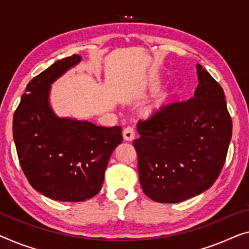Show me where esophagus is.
<instances>
[{
    "label": "esophagus",
    "instance_id": "1",
    "mask_svg": "<svg viewBox=\"0 0 249 249\" xmlns=\"http://www.w3.org/2000/svg\"><path fill=\"white\" fill-rule=\"evenodd\" d=\"M123 137L125 141H133L135 137V131H134V127H132V126H127V127L124 128L123 131Z\"/></svg>",
    "mask_w": 249,
    "mask_h": 249
}]
</instances>
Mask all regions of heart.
<instances>
[{
	"label": "heart",
	"mask_w": 249,
	"mask_h": 249,
	"mask_svg": "<svg viewBox=\"0 0 249 249\" xmlns=\"http://www.w3.org/2000/svg\"><path fill=\"white\" fill-rule=\"evenodd\" d=\"M166 99H168V96H166L165 94H163V95H161V96H159V97L154 101V103L152 104V105L150 106V110L161 108V107L165 104Z\"/></svg>",
	"instance_id": "1"
}]
</instances>
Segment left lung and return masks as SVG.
<instances>
[{
	"label": "left lung",
	"instance_id": "left-lung-1",
	"mask_svg": "<svg viewBox=\"0 0 249 249\" xmlns=\"http://www.w3.org/2000/svg\"><path fill=\"white\" fill-rule=\"evenodd\" d=\"M192 98L163 106L137 123L133 145L144 194L176 203L214 183L225 164L232 122L224 90L201 65Z\"/></svg>",
	"mask_w": 249,
	"mask_h": 249
}]
</instances>
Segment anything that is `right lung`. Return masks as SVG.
Segmentation results:
<instances>
[{
  "label": "right lung",
  "mask_w": 249,
  "mask_h": 249,
  "mask_svg": "<svg viewBox=\"0 0 249 249\" xmlns=\"http://www.w3.org/2000/svg\"><path fill=\"white\" fill-rule=\"evenodd\" d=\"M79 61V55L72 54L33 78L13 116L24 176L33 189L57 201H84L97 195L110 154L123 141L121 126L59 118L51 110L50 85Z\"/></svg>",
  "instance_id": "add662e5"
}]
</instances>
